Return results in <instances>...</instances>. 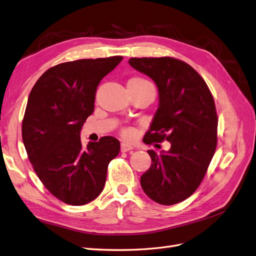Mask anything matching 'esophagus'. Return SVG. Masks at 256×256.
I'll use <instances>...</instances> for the list:
<instances>
[{"label":"esophagus","mask_w":256,"mask_h":256,"mask_svg":"<svg viewBox=\"0 0 256 256\" xmlns=\"http://www.w3.org/2000/svg\"><path fill=\"white\" fill-rule=\"evenodd\" d=\"M132 148H134L131 146V145L126 144V143H122V145H120V150L122 152V153H125V152H129V150H131Z\"/></svg>","instance_id":"obj_1"}]
</instances>
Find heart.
<instances>
[{"label": "heart", "instance_id": "1", "mask_svg": "<svg viewBox=\"0 0 256 256\" xmlns=\"http://www.w3.org/2000/svg\"><path fill=\"white\" fill-rule=\"evenodd\" d=\"M128 85L129 86L142 87V88H150V89H154V90H155L153 84H152V82L148 80L141 78V76H134L132 78H130L128 80ZM122 136L125 138H130L131 136H132V131H131V129H124L122 130Z\"/></svg>", "mask_w": 256, "mask_h": 256}]
</instances>
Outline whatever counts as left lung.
Instances as JSON below:
<instances>
[{"label": "left lung", "mask_w": 256, "mask_h": 256, "mask_svg": "<svg viewBox=\"0 0 256 256\" xmlns=\"http://www.w3.org/2000/svg\"><path fill=\"white\" fill-rule=\"evenodd\" d=\"M129 64L148 75L160 92V108L143 141L171 144L166 153L148 150L153 164L141 176V186L155 202L176 204L194 194L216 153V103L204 80L182 60L130 58Z\"/></svg>", "instance_id": "left-lung-1"}]
</instances>
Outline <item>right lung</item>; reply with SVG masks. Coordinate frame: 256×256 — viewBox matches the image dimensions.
Instances as JSON below:
<instances>
[{
	"label": "right lung",
	"mask_w": 256,
	"mask_h": 256,
	"mask_svg": "<svg viewBox=\"0 0 256 256\" xmlns=\"http://www.w3.org/2000/svg\"><path fill=\"white\" fill-rule=\"evenodd\" d=\"M122 56L80 59L48 68L33 86L22 120V140L32 167L50 194L71 206L92 202L104 188L120 141L103 136L84 148L82 125L94 110L100 80Z\"/></svg>",
	"instance_id": "right-lung-1"
}]
</instances>
